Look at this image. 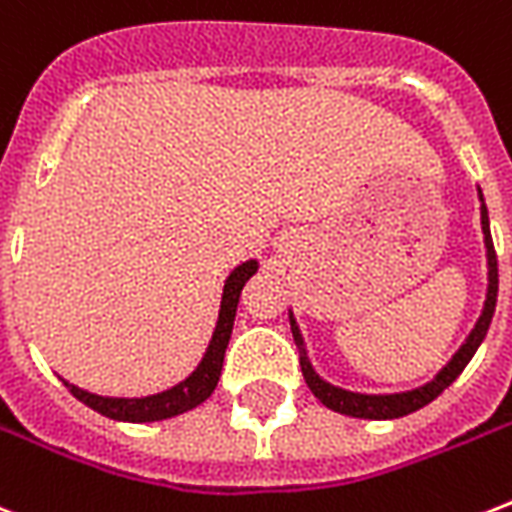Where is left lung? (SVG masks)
I'll return each instance as SVG.
<instances>
[{
    "mask_svg": "<svg viewBox=\"0 0 512 512\" xmlns=\"http://www.w3.org/2000/svg\"><path fill=\"white\" fill-rule=\"evenodd\" d=\"M478 201H481V228H483V247H486V268H489V287H486V300H483V311L475 327L470 330V335L464 338V343L456 349V354L451 360L438 370V376L427 381V384L416 386V389H408V392H392V395H365V392H351V389H343V386H335L330 381L319 376L314 365H311V357H308L306 341H303V333H300L298 319L292 314L290 308V327L292 338H295V346L300 351V370H303V378H306L308 389L314 392L319 403L327 405L330 411L343 413V416H354V419H400V416H408V413L419 411L427 403H432L435 397L443 395V389L454 384L459 373L467 368V362L473 360L475 351L483 343L486 333H489L491 317H494V308H497V290H499V273H497V252H494V241H491V228H489V209H486V201H483L481 187H478Z\"/></svg>",
    "mask_w": 512,
    "mask_h": 512,
    "instance_id": "1",
    "label": "left lung"
}]
</instances>
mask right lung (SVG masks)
Returning <instances> with one entry per match:
<instances>
[{
	"label": "right lung",
	"instance_id": "1",
	"mask_svg": "<svg viewBox=\"0 0 512 512\" xmlns=\"http://www.w3.org/2000/svg\"><path fill=\"white\" fill-rule=\"evenodd\" d=\"M260 263L255 257L247 263L236 265L230 276L225 279L222 287V300H220V314H217V325H214L212 341L206 346L204 357L195 365V370L187 378H182L179 384L155 392L147 397H107L80 389V386L69 384L66 378L64 386L72 392L80 403L93 408L101 416L115 421H134V424H147V421H163L179 413L193 411L195 405H201L209 400L214 392V386L220 381L222 373V360H225V349H228L230 333H233V319H236V308H239V295L244 290V284L249 282V276H255Z\"/></svg>",
	"mask_w": 512,
	"mask_h": 512
}]
</instances>
